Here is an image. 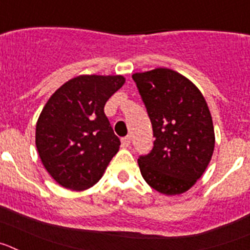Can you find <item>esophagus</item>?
Returning a JSON list of instances; mask_svg holds the SVG:
<instances>
[{
    "label": "esophagus",
    "mask_w": 250,
    "mask_h": 250,
    "mask_svg": "<svg viewBox=\"0 0 250 250\" xmlns=\"http://www.w3.org/2000/svg\"><path fill=\"white\" fill-rule=\"evenodd\" d=\"M130 143H131V138H130L129 135L121 139V145H123L124 147H127V146H129Z\"/></svg>",
    "instance_id": "34e87169"
}]
</instances>
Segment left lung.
<instances>
[{"instance_id":"left-lung-1","label":"left lung","mask_w":250,"mask_h":250,"mask_svg":"<svg viewBox=\"0 0 250 250\" xmlns=\"http://www.w3.org/2000/svg\"><path fill=\"white\" fill-rule=\"evenodd\" d=\"M152 125L154 146L138 163L156 191L176 195L189 190L207 169L215 136L209 107L187 77L159 67L132 75Z\"/></svg>"}]
</instances>
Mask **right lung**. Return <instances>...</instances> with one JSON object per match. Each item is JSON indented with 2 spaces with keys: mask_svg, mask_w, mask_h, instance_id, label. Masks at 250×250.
<instances>
[{
  "mask_svg": "<svg viewBox=\"0 0 250 250\" xmlns=\"http://www.w3.org/2000/svg\"><path fill=\"white\" fill-rule=\"evenodd\" d=\"M120 75H81L52 94L36 124V147L43 167L61 187L83 190L100 180L120 140L104 112L120 89Z\"/></svg>",
  "mask_w": 250,
  "mask_h": 250,
  "instance_id": "right-lung-1",
  "label": "right lung"
}]
</instances>
